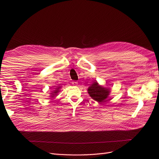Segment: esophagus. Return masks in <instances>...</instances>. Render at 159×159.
Listing matches in <instances>:
<instances>
[{
  "mask_svg": "<svg viewBox=\"0 0 159 159\" xmlns=\"http://www.w3.org/2000/svg\"><path fill=\"white\" fill-rule=\"evenodd\" d=\"M72 84L74 85V86H76V85L78 84V83H77V82H76V81H73L72 82Z\"/></svg>",
  "mask_w": 159,
  "mask_h": 159,
  "instance_id": "34e87169",
  "label": "esophagus"
}]
</instances>
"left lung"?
Listing matches in <instances>:
<instances>
[{
	"label": "left lung",
	"instance_id": "1",
	"mask_svg": "<svg viewBox=\"0 0 159 159\" xmlns=\"http://www.w3.org/2000/svg\"><path fill=\"white\" fill-rule=\"evenodd\" d=\"M88 92L92 99L98 102L102 103L105 101V99L108 97L110 92L109 89L99 86L97 82H95L88 89Z\"/></svg>",
	"mask_w": 159,
	"mask_h": 159
}]
</instances>
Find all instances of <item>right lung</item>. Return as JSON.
I'll return each mask as SVG.
<instances>
[{
	"instance_id": "1",
	"label": "right lung",
	"mask_w": 159,
	"mask_h": 159,
	"mask_svg": "<svg viewBox=\"0 0 159 159\" xmlns=\"http://www.w3.org/2000/svg\"><path fill=\"white\" fill-rule=\"evenodd\" d=\"M59 89H60V88H57V90H54V92H53L52 93H51V94H52V96H51V97L52 98V97H54V95H55V94H56V93L59 92V91H60V90H59Z\"/></svg>"
}]
</instances>
